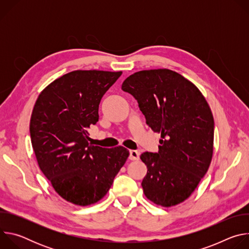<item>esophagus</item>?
Segmentation results:
<instances>
[{"label": "esophagus", "instance_id": "esophagus-1", "mask_svg": "<svg viewBox=\"0 0 249 249\" xmlns=\"http://www.w3.org/2000/svg\"><path fill=\"white\" fill-rule=\"evenodd\" d=\"M129 159L131 160H138L140 159V153L138 151H135V150H131L130 151V156H129Z\"/></svg>", "mask_w": 249, "mask_h": 249}]
</instances>
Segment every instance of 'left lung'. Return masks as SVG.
Masks as SVG:
<instances>
[{
  "instance_id": "8db88e82",
  "label": "left lung",
  "mask_w": 249,
  "mask_h": 249,
  "mask_svg": "<svg viewBox=\"0 0 249 249\" xmlns=\"http://www.w3.org/2000/svg\"><path fill=\"white\" fill-rule=\"evenodd\" d=\"M122 89L132 94L154 132L160 133L159 152H145L148 168L142 181L146 197L171 207L186 200L206 174L213 157L214 118L201 91L168 69L140 71Z\"/></svg>"
}]
</instances>
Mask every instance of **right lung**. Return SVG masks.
<instances>
[{"label": "right lung", "mask_w": 249, "mask_h": 249, "mask_svg": "<svg viewBox=\"0 0 249 249\" xmlns=\"http://www.w3.org/2000/svg\"><path fill=\"white\" fill-rule=\"evenodd\" d=\"M122 72L73 71L39 94L30 119V138L39 168L55 191L79 206L94 204L111 187L126 162L124 147L89 143L88 129L98 121L99 103Z\"/></svg>", "instance_id": "1"}]
</instances>
